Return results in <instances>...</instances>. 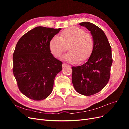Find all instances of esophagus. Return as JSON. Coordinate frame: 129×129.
I'll list each match as a JSON object with an SVG mask.
<instances>
[{"instance_id": "esophagus-1", "label": "esophagus", "mask_w": 129, "mask_h": 129, "mask_svg": "<svg viewBox=\"0 0 129 129\" xmlns=\"http://www.w3.org/2000/svg\"><path fill=\"white\" fill-rule=\"evenodd\" d=\"M68 66V64H67V63H63V64H62V67H66V66Z\"/></svg>"}]
</instances>
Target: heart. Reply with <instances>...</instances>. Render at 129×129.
I'll return each mask as SVG.
<instances>
[{
  "instance_id": "heart-1",
  "label": "heart",
  "mask_w": 129,
  "mask_h": 129,
  "mask_svg": "<svg viewBox=\"0 0 129 129\" xmlns=\"http://www.w3.org/2000/svg\"><path fill=\"white\" fill-rule=\"evenodd\" d=\"M68 49L70 51L62 59L71 63L83 61L90 56L93 48V41L90 34L77 27L64 29L60 37L53 38L49 42V49L53 55L59 57Z\"/></svg>"
}]
</instances>
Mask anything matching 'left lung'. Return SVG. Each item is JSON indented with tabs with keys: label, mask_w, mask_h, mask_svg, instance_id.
Returning <instances> with one entry per match:
<instances>
[{
	"label": "left lung",
	"mask_w": 129,
	"mask_h": 129,
	"mask_svg": "<svg viewBox=\"0 0 129 129\" xmlns=\"http://www.w3.org/2000/svg\"><path fill=\"white\" fill-rule=\"evenodd\" d=\"M90 32L93 48L88 60L83 64L72 67V83L81 95L91 96L103 89L110 79L112 63L111 47L103 31L89 22L80 23Z\"/></svg>",
	"instance_id": "obj_1"
}]
</instances>
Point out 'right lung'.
<instances>
[{"label":"right lung","instance_id":"1","mask_svg":"<svg viewBox=\"0 0 129 129\" xmlns=\"http://www.w3.org/2000/svg\"><path fill=\"white\" fill-rule=\"evenodd\" d=\"M39 26L22 36L13 55V72L18 88L30 99L40 101L51 93L62 62L49 49L50 40L61 30Z\"/></svg>","mask_w":129,"mask_h":129}]
</instances>
